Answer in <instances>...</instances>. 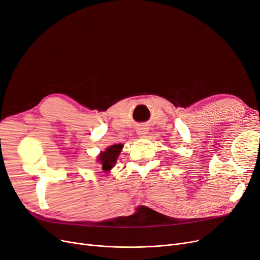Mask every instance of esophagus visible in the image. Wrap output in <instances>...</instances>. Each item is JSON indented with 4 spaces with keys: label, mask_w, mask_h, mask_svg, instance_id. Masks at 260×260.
Here are the masks:
<instances>
[{
    "label": "esophagus",
    "mask_w": 260,
    "mask_h": 260,
    "mask_svg": "<svg viewBox=\"0 0 260 260\" xmlns=\"http://www.w3.org/2000/svg\"><path fill=\"white\" fill-rule=\"evenodd\" d=\"M148 132H149V128L146 127L145 125H141V126H139V127L137 128V134L139 135V136H141V137L145 136V135L148 134Z\"/></svg>",
    "instance_id": "obj_1"
}]
</instances>
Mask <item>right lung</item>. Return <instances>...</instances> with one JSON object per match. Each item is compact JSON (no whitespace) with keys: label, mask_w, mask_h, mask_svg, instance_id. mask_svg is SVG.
I'll use <instances>...</instances> for the list:
<instances>
[{"label":"right lung","mask_w":260,"mask_h":260,"mask_svg":"<svg viewBox=\"0 0 260 260\" xmlns=\"http://www.w3.org/2000/svg\"><path fill=\"white\" fill-rule=\"evenodd\" d=\"M122 148L123 145L121 143L114 144L108 146L104 152H101V154L98 157V161L102 166L101 168H102V170L104 172H109L111 170V168L115 166L120 155V152L122 151Z\"/></svg>","instance_id":"add662e5"}]
</instances>
